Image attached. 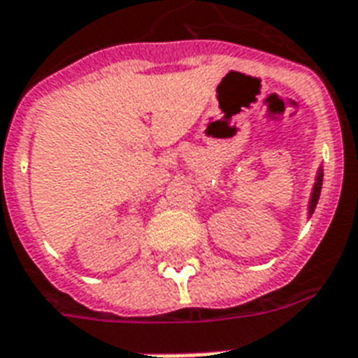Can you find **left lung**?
Segmentation results:
<instances>
[{
	"instance_id": "left-lung-1",
	"label": "left lung",
	"mask_w": 358,
	"mask_h": 358,
	"mask_svg": "<svg viewBox=\"0 0 358 358\" xmlns=\"http://www.w3.org/2000/svg\"><path fill=\"white\" fill-rule=\"evenodd\" d=\"M320 187H322V172H319V176H317V184H315L313 195H311V205H309V214H313L315 206H317V201H319L320 195Z\"/></svg>"
}]
</instances>
